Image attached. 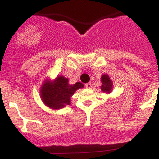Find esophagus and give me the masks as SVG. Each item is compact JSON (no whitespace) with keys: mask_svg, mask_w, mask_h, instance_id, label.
<instances>
[{"mask_svg":"<svg viewBox=\"0 0 159 159\" xmlns=\"http://www.w3.org/2000/svg\"><path fill=\"white\" fill-rule=\"evenodd\" d=\"M85 88H87V89H91V83H87V84H85Z\"/></svg>","mask_w":159,"mask_h":159,"instance_id":"34e87169","label":"esophagus"}]
</instances>
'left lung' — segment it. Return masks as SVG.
<instances>
[{
    "instance_id": "8db88e82",
    "label": "left lung",
    "mask_w": 159,
    "mask_h": 159,
    "mask_svg": "<svg viewBox=\"0 0 159 159\" xmlns=\"http://www.w3.org/2000/svg\"><path fill=\"white\" fill-rule=\"evenodd\" d=\"M102 82L103 84L101 86V89L102 90V91L107 93L111 92L112 88V82L110 80L109 77L106 75H104L102 77Z\"/></svg>"
}]
</instances>
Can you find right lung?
Returning a JSON list of instances; mask_svg holds the SVG:
<instances>
[{"instance_id": "right-lung-1", "label": "right lung", "mask_w": 159, "mask_h": 159, "mask_svg": "<svg viewBox=\"0 0 159 159\" xmlns=\"http://www.w3.org/2000/svg\"><path fill=\"white\" fill-rule=\"evenodd\" d=\"M84 87L81 82L68 84V79L59 76L54 82L45 81L41 87V97L43 102L53 109H60L70 105V96L76 90Z\"/></svg>"}]
</instances>
